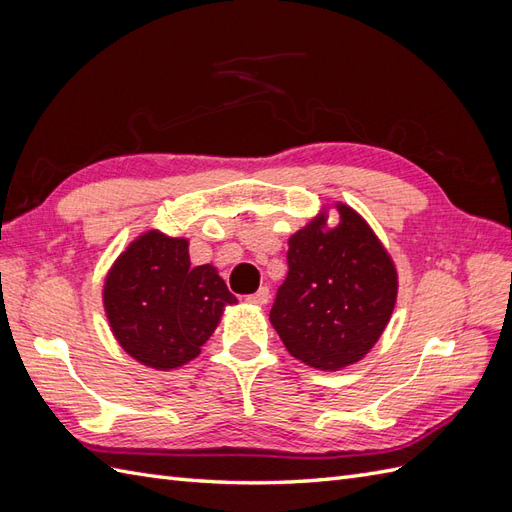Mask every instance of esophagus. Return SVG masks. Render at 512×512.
Returning <instances> with one entry per match:
<instances>
[{
    "label": "esophagus",
    "instance_id": "34e87169",
    "mask_svg": "<svg viewBox=\"0 0 512 512\" xmlns=\"http://www.w3.org/2000/svg\"><path fill=\"white\" fill-rule=\"evenodd\" d=\"M271 299V290L267 286H262L258 292H254L250 297V303H256V305H267Z\"/></svg>",
    "mask_w": 512,
    "mask_h": 512
}]
</instances>
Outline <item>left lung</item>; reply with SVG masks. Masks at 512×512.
<instances>
[{
	"label": "left lung",
	"mask_w": 512,
	"mask_h": 512,
	"mask_svg": "<svg viewBox=\"0 0 512 512\" xmlns=\"http://www.w3.org/2000/svg\"><path fill=\"white\" fill-rule=\"evenodd\" d=\"M288 239V275L277 288L271 324L294 359L322 371L361 361L391 320L397 271L374 230L348 205Z\"/></svg>",
	"instance_id": "obj_1"
}]
</instances>
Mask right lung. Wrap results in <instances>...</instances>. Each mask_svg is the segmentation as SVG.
Here are the masks:
<instances>
[{"label":"right lung","instance_id":"1","mask_svg":"<svg viewBox=\"0 0 512 512\" xmlns=\"http://www.w3.org/2000/svg\"><path fill=\"white\" fill-rule=\"evenodd\" d=\"M232 303L235 294L215 267H192L188 239L160 230L134 239L104 282L106 318L119 346L160 371L196 359Z\"/></svg>","mask_w":512,"mask_h":512}]
</instances>
